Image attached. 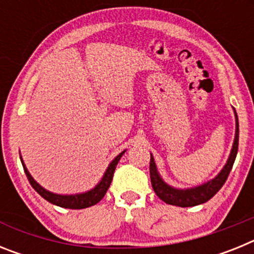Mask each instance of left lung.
I'll use <instances>...</instances> for the list:
<instances>
[{
  "label": "left lung",
  "mask_w": 254,
  "mask_h": 254,
  "mask_svg": "<svg viewBox=\"0 0 254 254\" xmlns=\"http://www.w3.org/2000/svg\"><path fill=\"white\" fill-rule=\"evenodd\" d=\"M235 116V136L233 141V146L229 154V158L226 160L223 169L217 173L214 178L205 182L202 185L194 186L190 188H177L168 185L167 182L161 178L158 167L155 164L154 156L150 154V179H151L152 190L161 201H164L168 205L179 206V207H192V206L201 205V203L207 202L208 199L212 198L215 194L219 192V190L224 186L225 181L228 179L229 173L232 170L233 164H234L235 156L238 152V142H239V123H238L237 112L234 109Z\"/></svg>",
  "instance_id": "left-lung-1"
}]
</instances>
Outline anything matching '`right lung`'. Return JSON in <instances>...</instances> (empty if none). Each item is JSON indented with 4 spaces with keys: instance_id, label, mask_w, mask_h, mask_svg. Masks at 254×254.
Instances as JSON below:
<instances>
[{
    "instance_id": "1",
    "label": "right lung",
    "mask_w": 254,
    "mask_h": 254,
    "mask_svg": "<svg viewBox=\"0 0 254 254\" xmlns=\"http://www.w3.org/2000/svg\"><path fill=\"white\" fill-rule=\"evenodd\" d=\"M125 152L126 150L121 152V154L117 155L116 158L109 163L108 168L105 169L104 174H103L102 179H100V181L98 182L93 188H91V190H85V192H80V193H72V194L55 193V192H51V190L42 187V186H40L39 183H38L33 177H31L28 168H26L25 163H24V160H22L21 155H20V159H21L22 167H24V170H25V174L26 177H28L29 182H30L31 187L34 188V190H37L38 193L43 197L44 199H47L48 202L53 203V205L60 206V207L80 210V208H86V207H90V206L96 205V203L99 202L100 199L105 196L108 188H109V186H111L112 183V179H113V174H114V170H116L117 164H118V161L121 160V158H122V155L125 154Z\"/></svg>"
}]
</instances>
